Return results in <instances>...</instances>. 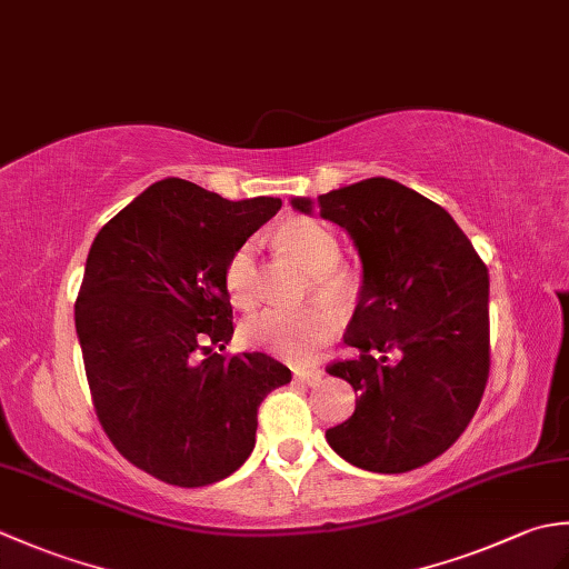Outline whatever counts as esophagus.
<instances>
[{"instance_id": "1", "label": "esophagus", "mask_w": 569, "mask_h": 569, "mask_svg": "<svg viewBox=\"0 0 569 569\" xmlns=\"http://www.w3.org/2000/svg\"><path fill=\"white\" fill-rule=\"evenodd\" d=\"M296 381L306 383V386H320L322 371L320 369H300V371H296Z\"/></svg>"}]
</instances>
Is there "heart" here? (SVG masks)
<instances>
[{
	"label": "heart",
	"mask_w": 569,
	"mask_h": 569,
	"mask_svg": "<svg viewBox=\"0 0 569 569\" xmlns=\"http://www.w3.org/2000/svg\"><path fill=\"white\" fill-rule=\"evenodd\" d=\"M291 257L310 273L316 293L335 300H347L357 291V273L340 261V241L335 232L316 217H291L276 232ZM227 296L239 308L257 303V259L253 241L237 247L224 266ZM337 320L328 308L310 306L300 310L266 308L241 325V337L249 347L263 349L288 361H310L320 349L332 340Z\"/></svg>",
	"instance_id": "obj_1"
}]
</instances>
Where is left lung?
Masks as SVG:
<instances>
[{"label": "left lung", "mask_w": 569, "mask_h": 569, "mask_svg": "<svg viewBox=\"0 0 569 569\" xmlns=\"http://www.w3.org/2000/svg\"><path fill=\"white\" fill-rule=\"evenodd\" d=\"M291 204L312 212L308 198ZM318 210L347 229L365 273L345 332L359 357L328 367L359 398L325 438L367 471L418 469L465 432L485 393L489 271L450 212L391 178L325 192Z\"/></svg>", "instance_id": "1"}]
</instances>
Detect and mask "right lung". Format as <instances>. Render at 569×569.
I'll return each mask as SVG.
<instances>
[{
    "instance_id": "add662e5",
    "label": "right lung",
    "mask_w": 569,
    "mask_h": 569,
    "mask_svg": "<svg viewBox=\"0 0 569 569\" xmlns=\"http://www.w3.org/2000/svg\"><path fill=\"white\" fill-rule=\"evenodd\" d=\"M278 210V198L232 202L166 178L92 241L76 330L94 413L119 455L166 485L208 487L237 471L261 401L291 381L263 352H212L234 332L224 266Z\"/></svg>"
}]
</instances>
